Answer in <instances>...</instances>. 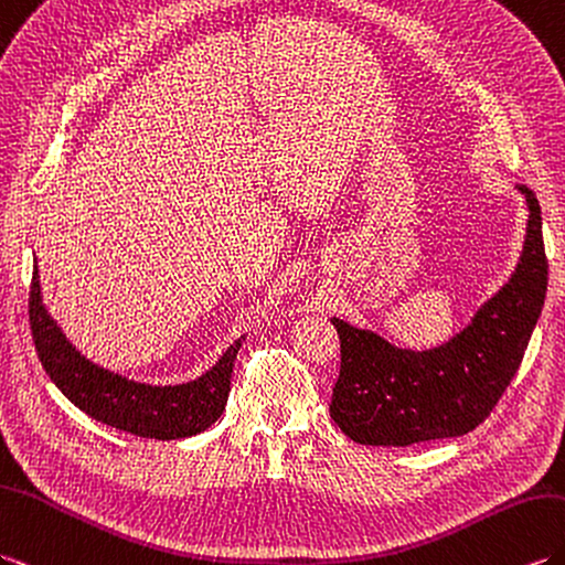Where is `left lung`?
Instances as JSON below:
<instances>
[{
  "label": "left lung",
  "mask_w": 565,
  "mask_h": 565,
  "mask_svg": "<svg viewBox=\"0 0 565 565\" xmlns=\"http://www.w3.org/2000/svg\"><path fill=\"white\" fill-rule=\"evenodd\" d=\"M518 190L527 200L530 218L513 277L448 344L397 349L375 332L332 318L342 369L330 414L353 443L404 448L465 436L503 397L542 315L548 284L542 206L527 185Z\"/></svg>",
  "instance_id": "1"
}]
</instances>
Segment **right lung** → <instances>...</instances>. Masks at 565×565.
<instances>
[{
    "mask_svg": "<svg viewBox=\"0 0 565 565\" xmlns=\"http://www.w3.org/2000/svg\"><path fill=\"white\" fill-rule=\"evenodd\" d=\"M29 318L38 359L52 383L105 426L139 438L178 440L206 430L226 409L233 361L245 337L235 339L202 377L182 385H147L100 369L70 344L43 306L38 265H33Z\"/></svg>",
    "mask_w": 565,
    "mask_h": 565,
    "instance_id": "add662e5",
    "label": "right lung"
}]
</instances>
